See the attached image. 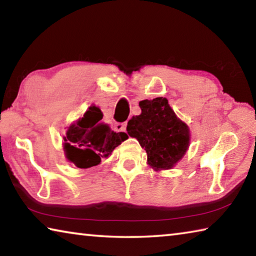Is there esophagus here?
<instances>
[{"label": "esophagus", "mask_w": 256, "mask_h": 256, "mask_svg": "<svg viewBox=\"0 0 256 256\" xmlns=\"http://www.w3.org/2000/svg\"><path fill=\"white\" fill-rule=\"evenodd\" d=\"M114 128L118 132H125L126 131V123H115Z\"/></svg>", "instance_id": "1"}]
</instances>
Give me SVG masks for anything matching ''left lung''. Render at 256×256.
Returning a JSON list of instances; mask_svg holds the SVG:
<instances>
[{
	"label": "left lung",
	"instance_id": "left-lung-1",
	"mask_svg": "<svg viewBox=\"0 0 256 256\" xmlns=\"http://www.w3.org/2000/svg\"><path fill=\"white\" fill-rule=\"evenodd\" d=\"M138 106L141 114L128 120V134L144 148L154 170H170L188 149V126L177 118L166 98L146 99Z\"/></svg>",
	"mask_w": 256,
	"mask_h": 256
}]
</instances>
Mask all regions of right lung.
<instances>
[{
	"instance_id": "right-lung-1",
	"label": "right lung",
	"mask_w": 256,
	"mask_h": 256,
	"mask_svg": "<svg viewBox=\"0 0 256 256\" xmlns=\"http://www.w3.org/2000/svg\"><path fill=\"white\" fill-rule=\"evenodd\" d=\"M102 110L92 106L84 118L68 128L66 136H64V151L68 160L78 168L97 166L128 138L126 133L112 131L102 122Z\"/></svg>"
}]
</instances>
